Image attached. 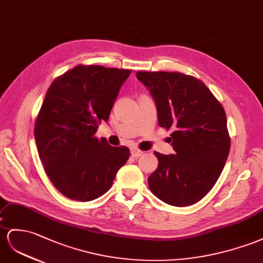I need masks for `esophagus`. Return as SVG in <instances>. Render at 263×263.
Instances as JSON below:
<instances>
[{"label":"esophagus","mask_w":263,"mask_h":263,"mask_svg":"<svg viewBox=\"0 0 263 263\" xmlns=\"http://www.w3.org/2000/svg\"><path fill=\"white\" fill-rule=\"evenodd\" d=\"M131 154H132V157L138 158V157H140V156H142L143 152L141 151V150H138V149H132V150H131Z\"/></svg>","instance_id":"obj_1"}]
</instances>
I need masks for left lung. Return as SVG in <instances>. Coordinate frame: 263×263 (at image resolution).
I'll return each mask as SVG.
<instances>
[{"label": "left lung", "mask_w": 263, "mask_h": 263, "mask_svg": "<svg viewBox=\"0 0 263 263\" xmlns=\"http://www.w3.org/2000/svg\"><path fill=\"white\" fill-rule=\"evenodd\" d=\"M156 102L159 125L172 129L173 154L154 152L158 169L147 178L165 203L186 206L210 191L223 170L230 138L223 107L206 85L179 72H137Z\"/></svg>", "instance_id": "1"}]
</instances>
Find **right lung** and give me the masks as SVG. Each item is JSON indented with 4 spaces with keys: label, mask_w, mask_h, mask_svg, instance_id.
I'll return each mask as SVG.
<instances>
[{
    "label": "right lung",
    "mask_w": 263,
    "mask_h": 263,
    "mask_svg": "<svg viewBox=\"0 0 263 263\" xmlns=\"http://www.w3.org/2000/svg\"><path fill=\"white\" fill-rule=\"evenodd\" d=\"M130 70L78 65L53 81L36 118L40 160L63 196L87 202L110 190L130 150L112 146L94 134L109 120Z\"/></svg>",
    "instance_id": "obj_1"
}]
</instances>
